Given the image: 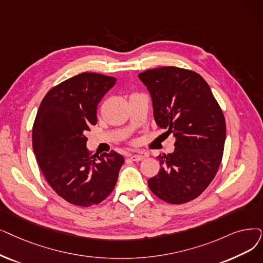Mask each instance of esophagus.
<instances>
[{
  "label": "esophagus",
  "instance_id": "1",
  "mask_svg": "<svg viewBox=\"0 0 263 263\" xmlns=\"http://www.w3.org/2000/svg\"><path fill=\"white\" fill-rule=\"evenodd\" d=\"M129 158L132 160V161H141L145 157L143 155H130Z\"/></svg>",
  "mask_w": 263,
  "mask_h": 263
}]
</instances>
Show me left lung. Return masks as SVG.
Listing matches in <instances>:
<instances>
[{
	"label": "left lung",
	"instance_id": "8db88e82",
	"mask_svg": "<svg viewBox=\"0 0 263 263\" xmlns=\"http://www.w3.org/2000/svg\"><path fill=\"white\" fill-rule=\"evenodd\" d=\"M139 78L152 96L156 123L176 139L172 154L158 156L161 168L148 186L167 203L189 202L208 188L221 163L222 110L208 83L193 71L163 66L140 73Z\"/></svg>",
	"mask_w": 263,
	"mask_h": 263
}]
</instances>
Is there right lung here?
Masks as SVG:
<instances>
[{"instance_id": "right-lung-1", "label": "right lung", "mask_w": 263, "mask_h": 263, "mask_svg": "<svg viewBox=\"0 0 263 263\" xmlns=\"http://www.w3.org/2000/svg\"><path fill=\"white\" fill-rule=\"evenodd\" d=\"M117 79L82 73L51 88L34 120L32 145L50 187L68 203L88 208L106 199L116 186L123 157H101L87 149L86 133L95 125L99 102Z\"/></svg>"}]
</instances>
